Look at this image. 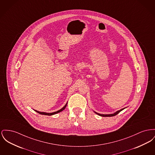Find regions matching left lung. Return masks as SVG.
I'll return each instance as SVG.
<instances>
[{"mask_svg":"<svg viewBox=\"0 0 155 155\" xmlns=\"http://www.w3.org/2000/svg\"><path fill=\"white\" fill-rule=\"evenodd\" d=\"M125 108H123V109H120L119 110H118V111H117L116 112H115V113H114V114H98V113H97V112H95V113H96L97 114H98V115H100V116H101V117H114V116H115V115H117L118 114H119L120 111H122L123 109H124Z\"/></svg>","mask_w":155,"mask_h":155,"instance_id":"8db88e82","label":"left lung"}]
</instances>
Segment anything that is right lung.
I'll return each mask as SVG.
<instances>
[{"label":"right lung","mask_w":155,"mask_h":155,"mask_svg":"<svg viewBox=\"0 0 155 155\" xmlns=\"http://www.w3.org/2000/svg\"><path fill=\"white\" fill-rule=\"evenodd\" d=\"M67 103L65 105V106H64V107H63L61 109H60V110H57V111H56V112H52V113H47V112H39V111L36 110H35L36 112H37V113L41 114V115H45L50 116V115H53L56 114H57V113H59V112H61L62 110H63L65 108V107H67Z\"/></svg>","instance_id":"obj_1"}]
</instances>
